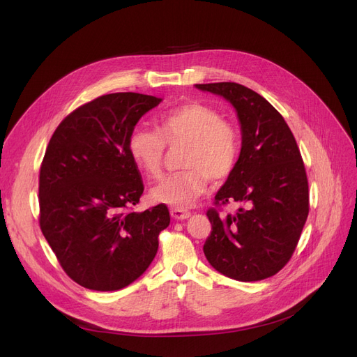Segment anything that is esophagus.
<instances>
[{"label":"esophagus","instance_id":"esophagus-1","mask_svg":"<svg viewBox=\"0 0 357 357\" xmlns=\"http://www.w3.org/2000/svg\"><path fill=\"white\" fill-rule=\"evenodd\" d=\"M172 216L174 218V219H188L189 216H190V212L189 211H185V209H178V208H173L172 211Z\"/></svg>","mask_w":357,"mask_h":357}]
</instances>
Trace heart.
Wrapping results in <instances>:
<instances>
[{
	"label": "heart",
	"mask_w": 357,
	"mask_h": 357,
	"mask_svg": "<svg viewBox=\"0 0 357 357\" xmlns=\"http://www.w3.org/2000/svg\"><path fill=\"white\" fill-rule=\"evenodd\" d=\"M157 129L133 128L128 137V151L135 164L149 178H160L168 146L184 145L181 172L162 178L152 197L160 203L184 209L208 190L211 180H227L241 157V133L216 109L188 101L161 113Z\"/></svg>",
	"instance_id": "heart-1"
}]
</instances>
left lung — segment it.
<instances>
[{"label":"left lung","instance_id":"obj_1","mask_svg":"<svg viewBox=\"0 0 357 357\" xmlns=\"http://www.w3.org/2000/svg\"><path fill=\"white\" fill-rule=\"evenodd\" d=\"M196 87L229 100L243 130L238 165L206 212L212 231L203 252L212 267L231 279H267L291 260L310 213L299 146L283 116L259 93L236 82ZM232 201L243 206L220 215V208Z\"/></svg>","mask_w":357,"mask_h":357}]
</instances>
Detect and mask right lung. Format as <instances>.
I'll use <instances>...</instances> for the list:
<instances>
[{"instance_id":"right-lung-1","label":"right lung","mask_w":357,"mask_h":357,"mask_svg":"<svg viewBox=\"0 0 357 357\" xmlns=\"http://www.w3.org/2000/svg\"><path fill=\"white\" fill-rule=\"evenodd\" d=\"M161 98L100 96L68 114L50 138L39 174V225L65 273L93 291H117L154 260L168 208L133 212L144 193L128 137Z\"/></svg>"}]
</instances>
